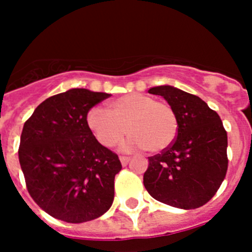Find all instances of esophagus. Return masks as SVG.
<instances>
[{
	"instance_id": "obj_1",
	"label": "esophagus",
	"mask_w": 252,
	"mask_h": 252,
	"mask_svg": "<svg viewBox=\"0 0 252 252\" xmlns=\"http://www.w3.org/2000/svg\"><path fill=\"white\" fill-rule=\"evenodd\" d=\"M119 159H121L122 166H126V164H128V162H129V159H130V157H128V156H121V157H119Z\"/></svg>"
}]
</instances>
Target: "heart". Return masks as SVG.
Returning <instances> with one entry per match:
<instances>
[{"mask_svg": "<svg viewBox=\"0 0 252 252\" xmlns=\"http://www.w3.org/2000/svg\"><path fill=\"white\" fill-rule=\"evenodd\" d=\"M108 107L110 112L95 107L88 113L89 128L102 146H118L128 133L133 146L156 154L168 149L177 138L179 119L169 103L144 94H128Z\"/></svg>", "mask_w": 252, "mask_h": 252, "instance_id": "b5f03b06", "label": "heart"}]
</instances>
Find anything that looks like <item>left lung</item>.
<instances>
[{"label":"left lung","instance_id":"1","mask_svg":"<svg viewBox=\"0 0 252 252\" xmlns=\"http://www.w3.org/2000/svg\"><path fill=\"white\" fill-rule=\"evenodd\" d=\"M163 96L179 119L175 140L149 157L144 185L157 201L184 210L207 204L228 169V136L222 121L199 96L169 85L149 90Z\"/></svg>","mask_w":252,"mask_h":252}]
</instances>
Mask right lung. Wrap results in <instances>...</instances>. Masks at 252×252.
<instances>
[{
    "label": "right lung",
    "mask_w": 252,
    "mask_h": 252,
    "mask_svg": "<svg viewBox=\"0 0 252 252\" xmlns=\"http://www.w3.org/2000/svg\"><path fill=\"white\" fill-rule=\"evenodd\" d=\"M110 96L70 89L40 103L23 126L18 155L27 189L57 220H93L113 202L122 163L88 126L89 111Z\"/></svg>",
    "instance_id": "obj_1"
}]
</instances>
